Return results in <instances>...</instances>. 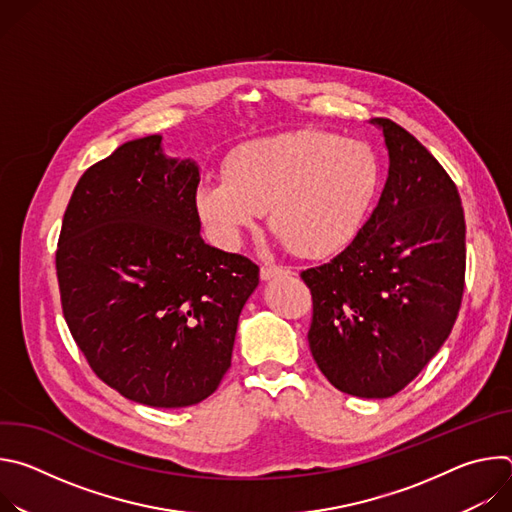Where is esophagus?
Segmentation results:
<instances>
[{
	"mask_svg": "<svg viewBox=\"0 0 512 512\" xmlns=\"http://www.w3.org/2000/svg\"><path fill=\"white\" fill-rule=\"evenodd\" d=\"M281 275H289V269L277 267V265H265V267H261V279H263V281H271V279L281 277Z\"/></svg>",
	"mask_w": 512,
	"mask_h": 512,
	"instance_id": "obj_1",
	"label": "esophagus"
}]
</instances>
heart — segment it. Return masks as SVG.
Instances as JSON below:
<instances>
[{
	"label": "heart",
	"instance_id": "heart-1",
	"mask_svg": "<svg viewBox=\"0 0 512 512\" xmlns=\"http://www.w3.org/2000/svg\"><path fill=\"white\" fill-rule=\"evenodd\" d=\"M379 180L369 145L304 129L241 145L227 162V178L198 186L196 210L227 247L271 210V227L291 251L324 259L358 237Z\"/></svg>",
	"mask_w": 512,
	"mask_h": 512
}]
</instances>
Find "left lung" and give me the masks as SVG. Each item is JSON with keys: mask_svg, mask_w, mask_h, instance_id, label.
I'll return each instance as SVG.
<instances>
[{"mask_svg": "<svg viewBox=\"0 0 512 512\" xmlns=\"http://www.w3.org/2000/svg\"><path fill=\"white\" fill-rule=\"evenodd\" d=\"M383 131L389 174L358 237L308 269L312 356L342 393L385 399L407 387L448 340L466 273V221L456 184L391 119Z\"/></svg>", "mask_w": 512, "mask_h": 512, "instance_id": "8db88e82", "label": "left lung"}]
</instances>
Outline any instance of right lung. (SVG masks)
I'll return each instance as SVG.
<instances>
[{
    "label": "right lung",
    "mask_w": 512,
    "mask_h": 512,
    "mask_svg": "<svg viewBox=\"0 0 512 512\" xmlns=\"http://www.w3.org/2000/svg\"><path fill=\"white\" fill-rule=\"evenodd\" d=\"M194 160L162 135L131 139L79 180L56 275L66 324L95 375L125 399L188 407L231 367L243 306L259 285L247 257L200 237Z\"/></svg>",
    "instance_id": "obj_1"
}]
</instances>
